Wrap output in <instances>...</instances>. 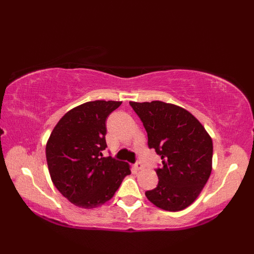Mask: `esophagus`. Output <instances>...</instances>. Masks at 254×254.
<instances>
[{
    "instance_id": "obj_1",
    "label": "esophagus",
    "mask_w": 254,
    "mask_h": 254,
    "mask_svg": "<svg viewBox=\"0 0 254 254\" xmlns=\"http://www.w3.org/2000/svg\"><path fill=\"white\" fill-rule=\"evenodd\" d=\"M134 168H135L136 170H143L144 169V166L142 163H139V161H137V163L134 165Z\"/></svg>"
}]
</instances>
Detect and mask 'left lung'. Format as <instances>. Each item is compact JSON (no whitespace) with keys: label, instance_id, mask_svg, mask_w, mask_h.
<instances>
[{"label":"left lung","instance_id":"1","mask_svg":"<svg viewBox=\"0 0 254 254\" xmlns=\"http://www.w3.org/2000/svg\"><path fill=\"white\" fill-rule=\"evenodd\" d=\"M160 157L158 186L145 195L156 206L178 212L195 201L212 172L213 141L197 119L183 108L154 100L130 101Z\"/></svg>","mask_w":254,"mask_h":254}]
</instances>
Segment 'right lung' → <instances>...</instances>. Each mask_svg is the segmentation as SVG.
<instances>
[{
  "label": "right lung",
  "instance_id": "add662e5",
  "mask_svg": "<svg viewBox=\"0 0 254 254\" xmlns=\"http://www.w3.org/2000/svg\"><path fill=\"white\" fill-rule=\"evenodd\" d=\"M121 104L95 100L75 107L60 119L48 139L46 157L53 185L78 207L105 204L131 174L126 161L102 157L106 120Z\"/></svg>",
  "mask_w": 254,
  "mask_h": 254
}]
</instances>
